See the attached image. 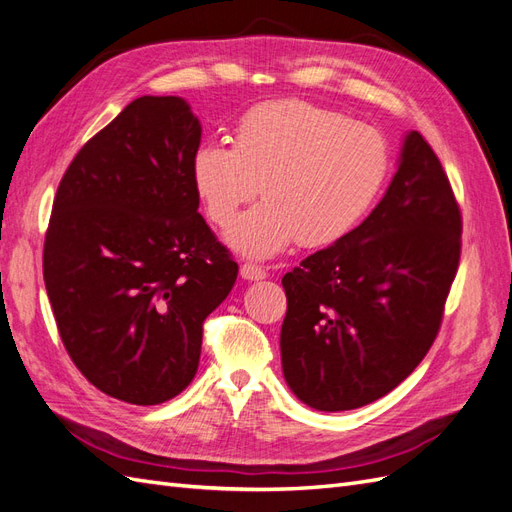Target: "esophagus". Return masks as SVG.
Masks as SVG:
<instances>
[{
	"instance_id": "1",
	"label": "esophagus",
	"mask_w": 512,
	"mask_h": 512,
	"mask_svg": "<svg viewBox=\"0 0 512 512\" xmlns=\"http://www.w3.org/2000/svg\"><path fill=\"white\" fill-rule=\"evenodd\" d=\"M241 277L243 280H265L267 271L254 265V262H245V265H241Z\"/></svg>"
}]
</instances>
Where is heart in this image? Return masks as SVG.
I'll list each match as a JSON object with an SVG mask.
<instances>
[{"instance_id":"obj_1","label":"heart","mask_w":512,"mask_h":512,"mask_svg":"<svg viewBox=\"0 0 512 512\" xmlns=\"http://www.w3.org/2000/svg\"><path fill=\"white\" fill-rule=\"evenodd\" d=\"M389 151L361 121L305 100H273L247 111L235 145L194 156V185L213 224L228 228L260 192L267 200L228 232L241 254L269 258L297 239L305 247L346 237L378 196Z\"/></svg>"}]
</instances>
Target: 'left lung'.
<instances>
[{"label":"left lung","instance_id":"8db88e82","mask_svg":"<svg viewBox=\"0 0 512 512\" xmlns=\"http://www.w3.org/2000/svg\"><path fill=\"white\" fill-rule=\"evenodd\" d=\"M461 209L421 132L369 218L282 277V367L322 412L391 393L436 342L461 256Z\"/></svg>","mask_w":512,"mask_h":512}]
</instances>
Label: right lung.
<instances>
[{
    "label": "right lung",
    "mask_w": 512,
    "mask_h": 512,
    "mask_svg": "<svg viewBox=\"0 0 512 512\" xmlns=\"http://www.w3.org/2000/svg\"><path fill=\"white\" fill-rule=\"evenodd\" d=\"M200 123L185 100L130 102L59 181L42 273L81 374L115 399L156 406L198 369L203 322L239 265L198 213Z\"/></svg>",
    "instance_id": "obj_1"
}]
</instances>
